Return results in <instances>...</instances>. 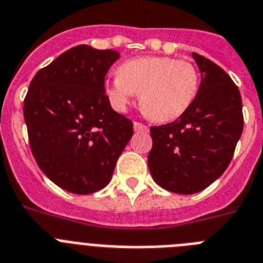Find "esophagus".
<instances>
[{
    "mask_svg": "<svg viewBox=\"0 0 263 263\" xmlns=\"http://www.w3.org/2000/svg\"><path fill=\"white\" fill-rule=\"evenodd\" d=\"M134 129L136 132H147L148 131V127L144 124H141V123L139 122H135L134 123Z\"/></svg>",
    "mask_w": 263,
    "mask_h": 263,
    "instance_id": "obj_1",
    "label": "esophagus"
}]
</instances>
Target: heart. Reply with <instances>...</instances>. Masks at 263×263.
<instances>
[{
    "mask_svg": "<svg viewBox=\"0 0 263 263\" xmlns=\"http://www.w3.org/2000/svg\"><path fill=\"white\" fill-rule=\"evenodd\" d=\"M200 86L195 65L171 57L128 59L104 84V93L118 111H124L140 92V106L151 119L165 123L180 118L193 103Z\"/></svg>",
    "mask_w": 263,
    "mask_h": 263,
    "instance_id": "b5f03b06",
    "label": "heart"
}]
</instances>
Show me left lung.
Instances as JSON below:
<instances>
[{
  "mask_svg": "<svg viewBox=\"0 0 263 263\" xmlns=\"http://www.w3.org/2000/svg\"><path fill=\"white\" fill-rule=\"evenodd\" d=\"M201 72L193 103L177 120L151 127L148 168L157 185L193 195L216 181L229 165L243 129L241 93L232 78L192 52Z\"/></svg>",
  "mask_w": 263,
  "mask_h": 263,
  "instance_id": "8db88e82",
  "label": "left lung"
}]
</instances>
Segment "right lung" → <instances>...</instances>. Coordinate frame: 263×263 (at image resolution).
I'll use <instances>...</instances> for the list:
<instances>
[{"label":"right lung","instance_id":"1","mask_svg":"<svg viewBox=\"0 0 263 263\" xmlns=\"http://www.w3.org/2000/svg\"><path fill=\"white\" fill-rule=\"evenodd\" d=\"M120 57L79 45L36 72L24 118L36 164L54 184L75 195L103 189L134 135L129 119L114 111L104 77Z\"/></svg>","mask_w":263,"mask_h":263}]
</instances>
